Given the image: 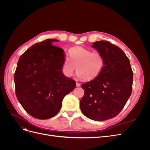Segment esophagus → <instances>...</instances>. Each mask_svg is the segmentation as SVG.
<instances>
[{
    "label": "esophagus",
    "mask_w": 150,
    "mask_h": 150,
    "mask_svg": "<svg viewBox=\"0 0 150 150\" xmlns=\"http://www.w3.org/2000/svg\"><path fill=\"white\" fill-rule=\"evenodd\" d=\"M81 86V84L79 83H78V82H76V86L77 87H79V86Z\"/></svg>",
    "instance_id": "34e87169"
}]
</instances>
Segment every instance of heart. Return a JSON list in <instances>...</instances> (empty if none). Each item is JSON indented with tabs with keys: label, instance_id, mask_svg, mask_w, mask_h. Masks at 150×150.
<instances>
[{
	"label": "heart",
	"instance_id": "obj_1",
	"mask_svg": "<svg viewBox=\"0 0 150 150\" xmlns=\"http://www.w3.org/2000/svg\"><path fill=\"white\" fill-rule=\"evenodd\" d=\"M69 59L66 58L62 66V72L66 77L74 74L76 67L79 77L85 81L96 79L103 71L105 59L100 52L83 47L71 48Z\"/></svg>",
	"mask_w": 150,
	"mask_h": 150
}]
</instances>
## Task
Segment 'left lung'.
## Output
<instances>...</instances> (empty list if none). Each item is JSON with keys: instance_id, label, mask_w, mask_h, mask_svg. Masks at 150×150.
I'll use <instances>...</instances> for the list:
<instances>
[{"instance_id": "left-lung-1", "label": "left lung", "mask_w": 150, "mask_h": 150, "mask_svg": "<svg viewBox=\"0 0 150 150\" xmlns=\"http://www.w3.org/2000/svg\"><path fill=\"white\" fill-rule=\"evenodd\" d=\"M92 47L103 54L105 64L96 79L81 85L84 94L80 108L88 118L102 121L116 116L125 106L132 91L133 73L120 47L106 40L93 42Z\"/></svg>"}]
</instances>
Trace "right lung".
<instances>
[{
  "mask_svg": "<svg viewBox=\"0 0 150 150\" xmlns=\"http://www.w3.org/2000/svg\"><path fill=\"white\" fill-rule=\"evenodd\" d=\"M57 39L36 43L22 54L14 74L16 96L30 115L47 120L60 111L63 99L76 87L75 81L62 72L63 49Z\"/></svg>",
  "mask_w": 150,
  "mask_h": 150,
  "instance_id": "obj_1",
  "label": "right lung"
}]
</instances>
